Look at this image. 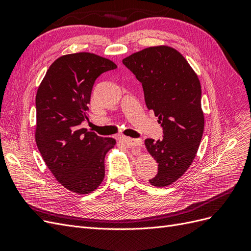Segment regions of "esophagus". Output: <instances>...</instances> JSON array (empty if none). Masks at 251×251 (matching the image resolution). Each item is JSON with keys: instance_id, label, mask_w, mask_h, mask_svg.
I'll return each mask as SVG.
<instances>
[{"instance_id": "1", "label": "esophagus", "mask_w": 251, "mask_h": 251, "mask_svg": "<svg viewBox=\"0 0 251 251\" xmlns=\"http://www.w3.org/2000/svg\"><path fill=\"white\" fill-rule=\"evenodd\" d=\"M123 139L127 147H141L142 146L141 139H134V138H130V137H123Z\"/></svg>"}]
</instances>
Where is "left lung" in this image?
Returning <instances> with one entry per match:
<instances>
[{"mask_svg":"<svg viewBox=\"0 0 251 251\" xmlns=\"http://www.w3.org/2000/svg\"><path fill=\"white\" fill-rule=\"evenodd\" d=\"M123 63L142 83L147 107L163 130L161 139L144 141L158 163L157 175L149 181L157 187L168 186L189 168L202 139L199 78L181 53L168 46L143 49Z\"/></svg>","mask_w":251,"mask_h":251,"instance_id":"obj_1","label":"left lung"}]
</instances>
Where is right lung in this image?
<instances>
[{
    "label": "right lung",
    "mask_w": 251,
    "mask_h": 251,
    "mask_svg": "<svg viewBox=\"0 0 251 251\" xmlns=\"http://www.w3.org/2000/svg\"><path fill=\"white\" fill-rule=\"evenodd\" d=\"M116 68L112 60L93 53L64 55L50 66L37 89V149L59 183L79 195L100 186L105 154L116 143L80 127L88 120L96 78Z\"/></svg>",
    "instance_id": "1"
}]
</instances>
